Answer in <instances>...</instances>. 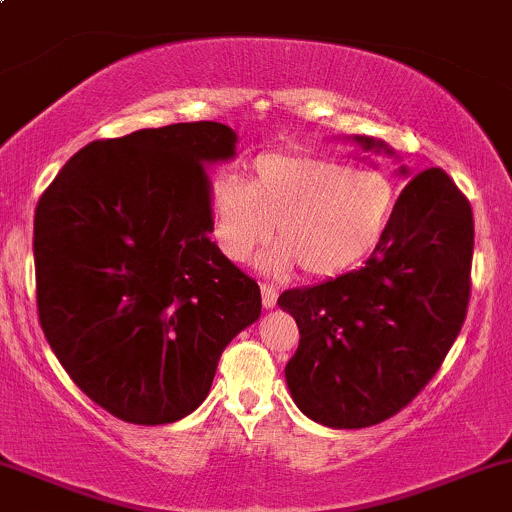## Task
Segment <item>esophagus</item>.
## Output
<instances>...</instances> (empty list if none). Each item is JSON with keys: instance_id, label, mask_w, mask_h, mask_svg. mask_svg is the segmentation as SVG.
<instances>
[{"instance_id": "obj_1", "label": "esophagus", "mask_w": 512, "mask_h": 512, "mask_svg": "<svg viewBox=\"0 0 512 512\" xmlns=\"http://www.w3.org/2000/svg\"><path fill=\"white\" fill-rule=\"evenodd\" d=\"M260 291H262V303H265V308H274V306H277L279 291L274 289L272 284H262Z\"/></svg>"}]
</instances>
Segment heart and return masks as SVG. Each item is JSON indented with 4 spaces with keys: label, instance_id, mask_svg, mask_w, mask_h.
Here are the masks:
<instances>
[{
    "label": "heart",
    "instance_id": "obj_1",
    "mask_svg": "<svg viewBox=\"0 0 512 512\" xmlns=\"http://www.w3.org/2000/svg\"><path fill=\"white\" fill-rule=\"evenodd\" d=\"M396 211V187L379 170H352L330 157L269 153L250 182L223 174L211 184L209 216L218 250L247 262L272 238L269 272L294 265L308 277L350 272L381 245Z\"/></svg>",
    "mask_w": 512,
    "mask_h": 512
}]
</instances>
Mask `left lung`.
I'll list each match as a JSON object with an SVG mask.
<instances>
[{
    "label": "left lung",
    "instance_id": "left-lung-1",
    "mask_svg": "<svg viewBox=\"0 0 512 512\" xmlns=\"http://www.w3.org/2000/svg\"><path fill=\"white\" fill-rule=\"evenodd\" d=\"M352 140L393 155L384 140ZM398 172L411 177L406 165ZM471 255L469 201L430 167L398 196L389 233L364 267L284 291L277 303L301 335L284 369L299 411L325 428L359 430L406 408L462 330Z\"/></svg>",
    "mask_w": 512,
    "mask_h": 512
}]
</instances>
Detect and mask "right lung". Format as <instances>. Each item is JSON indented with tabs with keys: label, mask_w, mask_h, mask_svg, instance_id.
Listing matches in <instances>:
<instances>
[{
	"label": "right lung",
	"mask_w": 512,
	"mask_h": 512,
	"mask_svg": "<svg viewBox=\"0 0 512 512\" xmlns=\"http://www.w3.org/2000/svg\"><path fill=\"white\" fill-rule=\"evenodd\" d=\"M216 121L94 140L65 162L33 221L38 318L97 406L165 425L204 403L260 286L211 243L206 167L235 157Z\"/></svg>",
	"instance_id": "obj_1"
}]
</instances>
